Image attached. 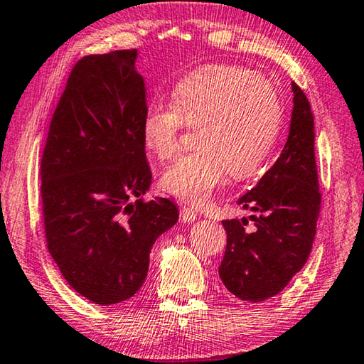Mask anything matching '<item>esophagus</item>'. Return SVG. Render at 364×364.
Returning <instances> with one entry per match:
<instances>
[{
	"instance_id": "34e87169",
	"label": "esophagus",
	"mask_w": 364,
	"mask_h": 364,
	"mask_svg": "<svg viewBox=\"0 0 364 364\" xmlns=\"http://www.w3.org/2000/svg\"><path fill=\"white\" fill-rule=\"evenodd\" d=\"M196 219V213L193 211L192 208H188V206H182L181 208V220L182 222H193Z\"/></svg>"
}]
</instances>
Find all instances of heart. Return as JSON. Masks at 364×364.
I'll use <instances>...</instances> for the list:
<instances>
[{
	"mask_svg": "<svg viewBox=\"0 0 364 364\" xmlns=\"http://www.w3.org/2000/svg\"><path fill=\"white\" fill-rule=\"evenodd\" d=\"M187 123L198 124L196 144L161 176L166 192L190 203H205L227 174L251 177L275 145L283 123L277 89L252 70L206 65L177 82L172 100L155 99L146 108L145 145L171 158Z\"/></svg>",
	"mask_w": 364,
	"mask_h": 364,
	"instance_id": "heart-1",
	"label": "heart"
}]
</instances>
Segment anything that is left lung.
Listing matches in <instances>:
<instances>
[{"label": "left lung", "instance_id": "1", "mask_svg": "<svg viewBox=\"0 0 364 364\" xmlns=\"http://www.w3.org/2000/svg\"><path fill=\"white\" fill-rule=\"evenodd\" d=\"M289 136L282 155L251 192L238 200L246 218L222 220L227 247L219 277L233 296L262 302L282 292L310 256L321 193L315 161V126L307 95L292 82Z\"/></svg>", "mask_w": 364, "mask_h": 364}]
</instances>
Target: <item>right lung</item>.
Returning <instances> with one entry per match:
<instances>
[{"label":"right lung","mask_w":364,"mask_h":364,"mask_svg":"<svg viewBox=\"0 0 364 364\" xmlns=\"http://www.w3.org/2000/svg\"><path fill=\"white\" fill-rule=\"evenodd\" d=\"M136 59L137 49H123L75 63L41 158L48 250L65 282L99 305L136 294L153 243L178 219L171 200L142 198L151 171Z\"/></svg>","instance_id":"1"}]
</instances>
